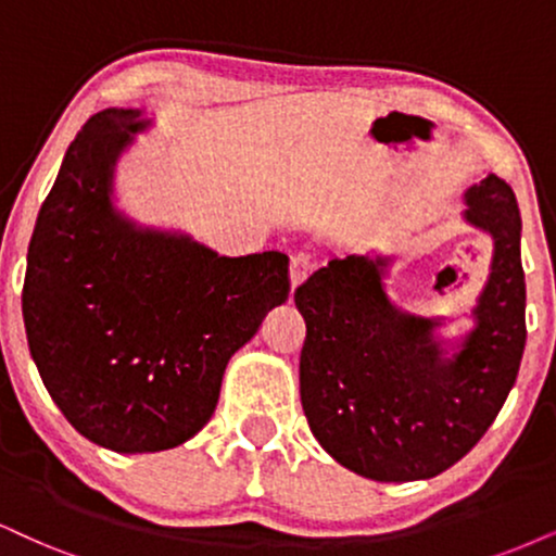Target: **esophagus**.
Masks as SVG:
<instances>
[{"mask_svg":"<svg viewBox=\"0 0 556 556\" xmlns=\"http://www.w3.org/2000/svg\"><path fill=\"white\" fill-rule=\"evenodd\" d=\"M312 273V257L309 255H293L291 257V289L304 283Z\"/></svg>","mask_w":556,"mask_h":556,"instance_id":"34e87169","label":"esophagus"}]
</instances>
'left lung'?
Here are the masks:
<instances>
[{
    "label": "left lung",
    "mask_w": 556,
    "mask_h": 556,
    "mask_svg": "<svg viewBox=\"0 0 556 556\" xmlns=\"http://www.w3.org/2000/svg\"><path fill=\"white\" fill-rule=\"evenodd\" d=\"M464 218L495 244L490 278L462 340L443 319L396 309L394 257L330 260L293 293L306 321L299 381L314 438L334 462L376 482H415L454 467L495 422L526 348L520 211L510 185L488 175L464 193Z\"/></svg>",
    "instance_id": "1"
}]
</instances>
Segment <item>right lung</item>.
<instances>
[{"instance_id":"obj_1","label":"right lung","mask_w":556,"mask_h":556,"mask_svg":"<svg viewBox=\"0 0 556 556\" xmlns=\"http://www.w3.org/2000/svg\"><path fill=\"white\" fill-rule=\"evenodd\" d=\"M152 121L92 115L68 143L27 247L23 319L51 400L87 441L154 454L214 415L226 363L289 299V257H224L113 203L121 154Z\"/></svg>"}]
</instances>
